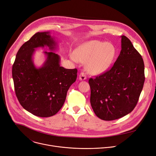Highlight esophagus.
Instances as JSON below:
<instances>
[{"mask_svg": "<svg viewBox=\"0 0 156 156\" xmlns=\"http://www.w3.org/2000/svg\"><path fill=\"white\" fill-rule=\"evenodd\" d=\"M79 78L80 80H85L87 79V76H86V74L83 72H81L80 75H79Z\"/></svg>", "mask_w": 156, "mask_h": 156, "instance_id": "esophagus-1", "label": "esophagus"}]
</instances>
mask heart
<instances>
[{
    "instance_id": "heart-1",
    "label": "heart",
    "mask_w": 156,
    "mask_h": 156,
    "mask_svg": "<svg viewBox=\"0 0 156 156\" xmlns=\"http://www.w3.org/2000/svg\"><path fill=\"white\" fill-rule=\"evenodd\" d=\"M115 52L114 47L110 43L90 40L78 47L73 59L85 62V66L89 73L99 75L109 67Z\"/></svg>"
}]
</instances>
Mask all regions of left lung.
<instances>
[{"instance_id": "8db88e82", "label": "left lung", "mask_w": 156, "mask_h": 156, "mask_svg": "<svg viewBox=\"0 0 156 156\" xmlns=\"http://www.w3.org/2000/svg\"><path fill=\"white\" fill-rule=\"evenodd\" d=\"M144 81L142 55L122 35L121 51L111 69L88 81L90 104L96 116L112 121L130 113L138 102Z\"/></svg>"}]
</instances>
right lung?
Segmentation results:
<instances>
[{
	"label": "right lung",
	"mask_w": 156,
	"mask_h": 156,
	"mask_svg": "<svg viewBox=\"0 0 156 156\" xmlns=\"http://www.w3.org/2000/svg\"><path fill=\"white\" fill-rule=\"evenodd\" d=\"M56 45L49 32H38L20 47L12 65L16 97L24 109L38 117H51L61 109L77 77V69L61 67L59 55L53 52L45 51L47 59L43 66H35V48L47 46L52 51Z\"/></svg>",
	"instance_id": "right-lung-1"
}]
</instances>
